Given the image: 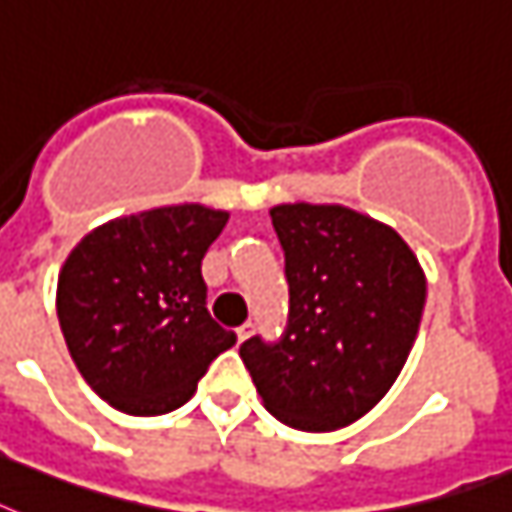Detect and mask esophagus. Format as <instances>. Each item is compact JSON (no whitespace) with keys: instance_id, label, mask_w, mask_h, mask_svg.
<instances>
[{"instance_id":"34e87169","label":"esophagus","mask_w":512,"mask_h":512,"mask_svg":"<svg viewBox=\"0 0 512 512\" xmlns=\"http://www.w3.org/2000/svg\"><path fill=\"white\" fill-rule=\"evenodd\" d=\"M252 334H255V323H244V326L236 328V339H239V342H247Z\"/></svg>"}]
</instances>
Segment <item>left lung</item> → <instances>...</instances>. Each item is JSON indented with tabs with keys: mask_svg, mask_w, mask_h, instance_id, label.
<instances>
[{
	"mask_svg": "<svg viewBox=\"0 0 512 512\" xmlns=\"http://www.w3.org/2000/svg\"><path fill=\"white\" fill-rule=\"evenodd\" d=\"M289 323L281 342L239 347L273 418L334 431L381 402L413 350L426 276L392 226L344 205H276Z\"/></svg>",
	"mask_w": 512,
	"mask_h": 512,
	"instance_id": "1",
	"label": "left lung"
}]
</instances>
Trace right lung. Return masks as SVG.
<instances>
[{"instance_id":"right-lung-1","label":"right lung","mask_w":512,"mask_h":512,"mask_svg":"<svg viewBox=\"0 0 512 512\" xmlns=\"http://www.w3.org/2000/svg\"><path fill=\"white\" fill-rule=\"evenodd\" d=\"M226 210L184 202L102 223L57 278V318L83 381L115 410L162 415L236 344L205 307L202 257Z\"/></svg>"}]
</instances>
